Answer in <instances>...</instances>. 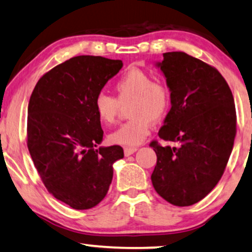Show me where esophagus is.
<instances>
[{
	"instance_id": "obj_1",
	"label": "esophagus",
	"mask_w": 252,
	"mask_h": 252,
	"mask_svg": "<svg viewBox=\"0 0 252 252\" xmlns=\"http://www.w3.org/2000/svg\"><path fill=\"white\" fill-rule=\"evenodd\" d=\"M137 151V147H124V156L129 157Z\"/></svg>"
}]
</instances>
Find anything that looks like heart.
<instances>
[{
    "label": "heart",
    "instance_id": "b5f03b06",
    "mask_svg": "<svg viewBox=\"0 0 252 252\" xmlns=\"http://www.w3.org/2000/svg\"><path fill=\"white\" fill-rule=\"evenodd\" d=\"M116 98L100 92L94 98V110L100 122L114 124L121 106H128L131 117L108 136L110 143L122 146H137L149 136L152 122H159L168 114L172 94L166 83L153 80L151 73L140 69L124 72L114 82Z\"/></svg>",
    "mask_w": 252,
    "mask_h": 252
}]
</instances>
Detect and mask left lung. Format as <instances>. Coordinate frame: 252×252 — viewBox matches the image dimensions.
Masks as SVG:
<instances>
[{"instance_id":"8db88e82","label":"left lung","mask_w":252,"mask_h":252,"mask_svg":"<svg viewBox=\"0 0 252 252\" xmlns=\"http://www.w3.org/2000/svg\"><path fill=\"white\" fill-rule=\"evenodd\" d=\"M158 65L172 94L158 135L180 145L151 142L157 154L151 180L167 202L190 206L213 190L226 169L236 135L235 103L222 75L199 59L169 52Z\"/></svg>"}]
</instances>
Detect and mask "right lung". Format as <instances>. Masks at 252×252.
<instances>
[{"label": "right lung", "instance_id": "add662e5", "mask_svg": "<svg viewBox=\"0 0 252 252\" xmlns=\"http://www.w3.org/2000/svg\"><path fill=\"white\" fill-rule=\"evenodd\" d=\"M121 60L80 55L38 80L28 109V147L46 189L75 210L105 198L120 145L99 147L103 131L94 98L122 68Z\"/></svg>", "mask_w": 252, "mask_h": 252}]
</instances>
